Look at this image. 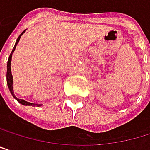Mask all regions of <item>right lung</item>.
<instances>
[{
  "label": "right lung",
  "instance_id": "1",
  "mask_svg": "<svg viewBox=\"0 0 150 150\" xmlns=\"http://www.w3.org/2000/svg\"><path fill=\"white\" fill-rule=\"evenodd\" d=\"M25 32V30L19 36V38H17V41H16V43H15V46H14V47H13V49H12V51H11V55H10V57H9V59H8V63H7V76H6V77H7V84H8V87H9V89H10V92H11V93L12 94V96L15 98V99L18 101L21 104H22V105H28V106H40L41 104H38V103H28V102H27V101H25V100H22V99H18L16 96H15V94H14V92H13V79H12V74H11V57H12V53L14 52V50H15V48H16V46H17V44L19 43V41H20V38H21V37L22 36V34Z\"/></svg>",
  "mask_w": 150,
  "mask_h": 150
}]
</instances>
